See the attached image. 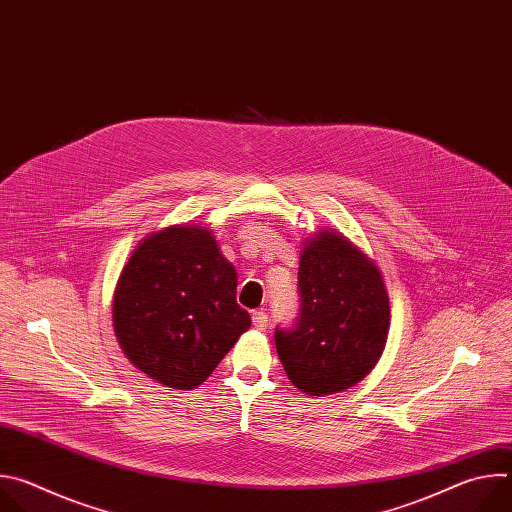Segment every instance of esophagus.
<instances>
[{"label": "esophagus", "mask_w": 512, "mask_h": 512, "mask_svg": "<svg viewBox=\"0 0 512 512\" xmlns=\"http://www.w3.org/2000/svg\"><path fill=\"white\" fill-rule=\"evenodd\" d=\"M251 318H253V326H255L257 330H265V328H267V324H269L267 314H265L263 310H255Z\"/></svg>", "instance_id": "34e87169"}]
</instances>
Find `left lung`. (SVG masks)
Instances as JSON below:
<instances>
[{
	"instance_id": "1",
	"label": "left lung",
	"mask_w": 512,
	"mask_h": 512,
	"mask_svg": "<svg viewBox=\"0 0 512 512\" xmlns=\"http://www.w3.org/2000/svg\"><path fill=\"white\" fill-rule=\"evenodd\" d=\"M300 314L275 328L285 375L308 395H330L367 377L389 334V296L373 261L336 233L306 243Z\"/></svg>"
}]
</instances>
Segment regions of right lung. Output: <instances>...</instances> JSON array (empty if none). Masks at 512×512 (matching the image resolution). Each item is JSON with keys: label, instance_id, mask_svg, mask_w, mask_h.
I'll list each match as a JSON object with an SVG mask.
<instances>
[{"label": "right lung", "instance_id": "add662e5", "mask_svg": "<svg viewBox=\"0 0 512 512\" xmlns=\"http://www.w3.org/2000/svg\"><path fill=\"white\" fill-rule=\"evenodd\" d=\"M249 326L237 304V271L206 229L148 237L117 281V340L141 373L166 387H198Z\"/></svg>", "mask_w": 512, "mask_h": 512}]
</instances>
